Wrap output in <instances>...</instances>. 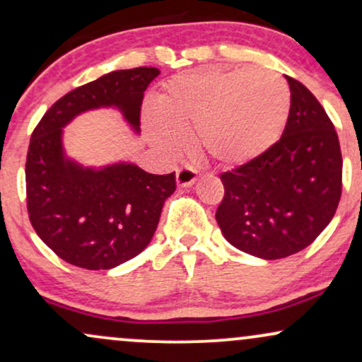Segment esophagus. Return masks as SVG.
I'll return each instance as SVG.
<instances>
[{"mask_svg": "<svg viewBox=\"0 0 362 362\" xmlns=\"http://www.w3.org/2000/svg\"><path fill=\"white\" fill-rule=\"evenodd\" d=\"M197 180V170L192 167H182L177 170V184L178 187H190Z\"/></svg>", "mask_w": 362, "mask_h": 362, "instance_id": "obj_1", "label": "esophagus"}]
</instances>
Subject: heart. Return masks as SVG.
Here are the masks:
<instances>
[{"instance_id": "heart-1", "label": "heart", "mask_w": 362, "mask_h": 362, "mask_svg": "<svg viewBox=\"0 0 362 362\" xmlns=\"http://www.w3.org/2000/svg\"><path fill=\"white\" fill-rule=\"evenodd\" d=\"M289 110L288 83L272 69L207 66L163 86L146 127L161 151L175 153L182 144L178 132L192 131L202 155L224 167H240L276 144Z\"/></svg>"}]
</instances>
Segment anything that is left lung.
Instances as JSON below:
<instances>
[{
	"mask_svg": "<svg viewBox=\"0 0 362 362\" xmlns=\"http://www.w3.org/2000/svg\"><path fill=\"white\" fill-rule=\"evenodd\" d=\"M286 80L291 110L281 139L223 173L224 197L216 211L224 238L264 260L284 259L313 243L334 218L342 189L334 124L303 83Z\"/></svg>",
	"mask_w": 362,
	"mask_h": 362,
	"instance_id": "obj_1",
	"label": "left lung"
}]
</instances>
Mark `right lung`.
<instances>
[{
    "instance_id": "1",
    "label": "right lung",
    "mask_w": 362,
    "mask_h": 362,
    "mask_svg": "<svg viewBox=\"0 0 362 362\" xmlns=\"http://www.w3.org/2000/svg\"><path fill=\"white\" fill-rule=\"evenodd\" d=\"M156 68L119 69L59 98L44 114L28 146L27 207L35 233L68 264L88 271L114 269L151 242L165 201L175 192V173L153 175L119 160L93 167L66 153L62 134L78 115L117 110L139 136L144 91Z\"/></svg>"
}]
</instances>
